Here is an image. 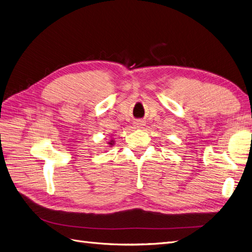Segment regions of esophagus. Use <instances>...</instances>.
I'll return each instance as SVG.
<instances>
[{
    "instance_id": "34e87169",
    "label": "esophagus",
    "mask_w": 252,
    "mask_h": 252,
    "mask_svg": "<svg viewBox=\"0 0 252 252\" xmlns=\"http://www.w3.org/2000/svg\"><path fill=\"white\" fill-rule=\"evenodd\" d=\"M144 125H145L144 122L141 121V120H138V121L134 122V127L135 128H142Z\"/></svg>"
}]
</instances>
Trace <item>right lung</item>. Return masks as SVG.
Segmentation results:
<instances>
[{
  "mask_svg": "<svg viewBox=\"0 0 252 252\" xmlns=\"http://www.w3.org/2000/svg\"><path fill=\"white\" fill-rule=\"evenodd\" d=\"M109 144H110V145H112V142H110V143H109Z\"/></svg>",
  "mask_w": 252,
  "mask_h": 252,
  "instance_id": "1",
  "label": "right lung"
}]
</instances>
